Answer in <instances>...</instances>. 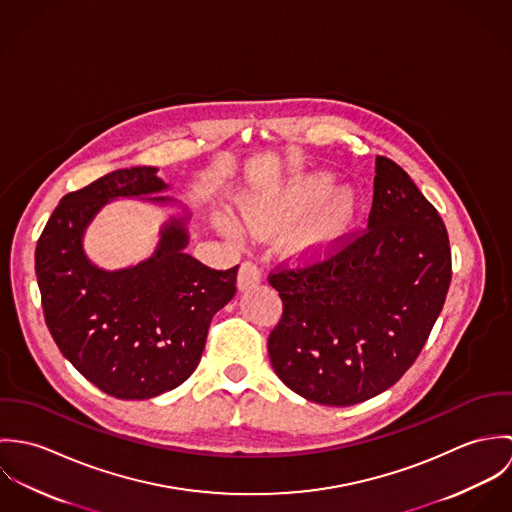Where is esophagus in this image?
I'll return each mask as SVG.
<instances>
[{"label": "esophagus", "instance_id": "34e87169", "mask_svg": "<svg viewBox=\"0 0 512 512\" xmlns=\"http://www.w3.org/2000/svg\"><path fill=\"white\" fill-rule=\"evenodd\" d=\"M260 280H262V270H260V266L254 264V262H250V260L242 262L240 272H238V288H240V290H248V288L256 286Z\"/></svg>", "mask_w": 512, "mask_h": 512}]
</instances>
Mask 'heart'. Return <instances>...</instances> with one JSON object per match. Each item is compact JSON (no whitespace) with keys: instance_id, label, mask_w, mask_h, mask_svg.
Returning a JSON list of instances; mask_svg holds the SVG:
<instances>
[{"instance_id":"heart-1","label":"heart","mask_w":512,"mask_h":512,"mask_svg":"<svg viewBox=\"0 0 512 512\" xmlns=\"http://www.w3.org/2000/svg\"><path fill=\"white\" fill-rule=\"evenodd\" d=\"M335 187V177L327 171H311L293 177L292 181L272 193L250 197L242 205L244 220L252 232H268L286 222L307 214L288 234L293 252L325 254L353 226L357 217V197L349 187ZM220 230L232 238H240V226L220 215Z\"/></svg>"}]
</instances>
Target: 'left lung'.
Masks as SVG:
<instances>
[{
  "label": "left lung",
  "instance_id": "1",
  "mask_svg": "<svg viewBox=\"0 0 512 512\" xmlns=\"http://www.w3.org/2000/svg\"><path fill=\"white\" fill-rule=\"evenodd\" d=\"M305 260L268 276L284 303L268 337L270 363L309 402H365L414 365L443 309L445 224L410 175L378 155L368 226Z\"/></svg>",
  "mask_w": 512,
  "mask_h": 512
}]
</instances>
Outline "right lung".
Wrapping results in <instances>:
<instances>
[{
	"mask_svg": "<svg viewBox=\"0 0 512 512\" xmlns=\"http://www.w3.org/2000/svg\"><path fill=\"white\" fill-rule=\"evenodd\" d=\"M155 171L118 169L65 195L35 250L57 347L86 380L120 400H146L185 382L201 361L213 315L236 292L238 266L213 270L183 250V219L167 222L155 254L134 268L106 272L86 260V224L116 197L167 189Z\"/></svg>",
	"mask_w": 512,
	"mask_h": 512,
	"instance_id": "right-lung-1",
	"label": "right lung"
}]
</instances>
